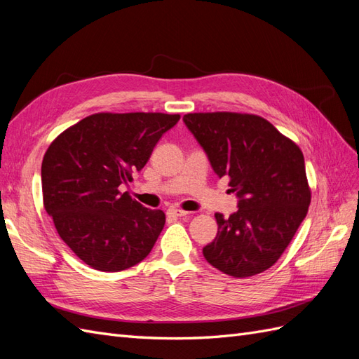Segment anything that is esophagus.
<instances>
[{
  "label": "esophagus",
  "mask_w": 359,
  "mask_h": 359,
  "mask_svg": "<svg viewBox=\"0 0 359 359\" xmlns=\"http://www.w3.org/2000/svg\"><path fill=\"white\" fill-rule=\"evenodd\" d=\"M167 214H168L170 217H185V215H188L187 210L179 209V208H170V209L167 210Z\"/></svg>",
  "instance_id": "esophagus-1"
}]
</instances>
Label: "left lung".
<instances>
[{
	"label": "left lung",
	"instance_id": "obj_1",
	"mask_svg": "<svg viewBox=\"0 0 359 359\" xmlns=\"http://www.w3.org/2000/svg\"><path fill=\"white\" fill-rule=\"evenodd\" d=\"M217 176L229 177L238 210L215 214L218 232L206 261L233 278L269 270L308 214L311 188L299 145L252 114L198 112L183 116Z\"/></svg>",
	"mask_w": 359,
	"mask_h": 359
}]
</instances>
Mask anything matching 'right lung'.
Here are the masks:
<instances>
[{
  "instance_id": "1",
  "label": "right lung",
  "mask_w": 359,
  "mask_h": 359,
  "mask_svg": "<svg viewBox=\"0 0 359 359\" xmlns=\"http://www.w3.org/2000/svg\"><path fill=\"white\" fill-rule=\"evenodd\" d=\"M179 114L100 112L68 127L42 161L43 208L59 236L89 267L121 271L147 258L165 214L119 187L144 168Z\"/></svg>"
}]
</instances>
